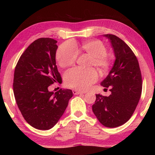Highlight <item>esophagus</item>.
I'll use <instances>...</instances> for the list:
<instances>
[{
  "label": "esophagus",
  "instance_id": "34e87169",
  "mask_svg": "<svg viewBox=\"0 0 155 155\" xmlns=\"http://www.w3.org/2000/svg\"><path fill=\"white\" fill-rule=\"evenodd\" d=\"M72 92H73V94H74V95H78V94H85V92H84V91H78V90H73Z\"/></svg>",
  "mask_w": 155,
  "mask_h": 155
}]
</instances>
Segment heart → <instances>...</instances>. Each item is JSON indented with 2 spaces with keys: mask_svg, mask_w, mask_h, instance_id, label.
Returning <instances> with one entry per match:
<instances>
[{
  "mask_svg": "<svg viewBox=\"0 0 155 155\" xmlns=\"http://www.w3.org/2000/svg\"><path fill=\"white\" fill-rule=\"evenodd\" d=\"M78 48L72 41L63 43L57 49L56 58L62 68L73 65L78 57ZM81 50L91 56L92 59L90 65H95L101 71L107 70L111 65V57L107 54L105 45L100 40H89L84 41L81 45ZM98 78V72L93 68L83 69L81 68H72L65 72L64 80L68 87L79 90H85Z\"/></svg>",
  "mask_w": 155,
  "mask_h": 155,
  "instance_id": "obj_1",
  "label": "heart"
}]
</instances>
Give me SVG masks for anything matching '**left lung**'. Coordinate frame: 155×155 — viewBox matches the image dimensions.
<instances>
[{
    "mask_svg": "<svg viewBox=\"0 0 155 155\" xmlns=\"http://www.w3.org/2000/svg\"><path fill=\"white\" fill-rule=\"evenodd\" d=\"M114 48L115 60L101 85L110 87L109 96L96 94L94 114L102 124L115 128L127 122L134 113L142 90V78L138 60L124 41L111 34L104 35Z\"/></svg>",
    "mask_w": 155,
    "mask_h": 155,
    "instance_id": "left-lung-1",
    "label": "left lung"
}]
</instances>
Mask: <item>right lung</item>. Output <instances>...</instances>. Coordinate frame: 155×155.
<instances>
[{"mask_svg": "<svg viewBox=\"0 0 155 155\" xmlns=\"http://www.w3.org/2000/svg\"><path fill=\"white\" fill-rule=\"evenodd\" d=\"M56 40L39 38L25 50L15 68L14 94L23 117L39 130L51 129L59 121L73 96L71 90L54 93L48 87L61 83L57 70Z\"/></svg>", "mask_w": 155, "mask_h": 155, "instance_id": "obj_1", "label": "right lung"}]
</instances>
